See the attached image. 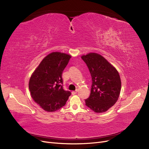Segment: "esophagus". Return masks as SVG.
Returning <instances> with one entry per match:
<instances>
[{
    "instance_id": "obj_1",
    "label": "esophagus",
    "mask_w": 149,
    "mask_h": 149,
    "mask_svg": "<svg viewBox=\"0 0 149 149\" xmlns=\"http://www.w3.org/2000/svg\"><path fill=\"white\" fill-rule=\"evenodd\" d=\"M77 92H78V90L76 89L75 91H74L72 92V95H75V94H76L77 93Z\"/></svg>"
}]
</instances>
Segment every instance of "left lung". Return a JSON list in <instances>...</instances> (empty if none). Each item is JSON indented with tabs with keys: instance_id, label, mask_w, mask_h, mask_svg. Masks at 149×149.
<instances>
[{
	"instance_id": "1",
	"label": "left lung",
	"mask_w": 149,
	"mask_h": 149,
	"mask_svg": "<svg viewBox=\"0 0 149 149\" xmlns=\"http://www.w3.org/2000/svg\"><path fill=\"white\" fill-rule=\"evenodd\" d=\"M89 70L92 86L86 105L95 113H104L117 102L121 89L118 71L104 57L97 53L81 56Z\"/></svg>"
}]
</instances>
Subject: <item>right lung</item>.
<instances>
[{
	"instance_id": "1",
	"label": "right lung",
	"mask_w": 149,
	"mask_h": 149,
	"mask_svg": "<svg viewBox=\"0 0 149 149\" xmlns=\"http://www.w3.org/2000/svg\"><path fill=\"white\" fill-rule=\"evenodd\" d=\"M71 58L70 55L54 52L41 61L31 74L29 88L33 100L44 110L54 112L65 105L70 95L63 88L62 74Z\"/></svg>"
}]
</instances>
